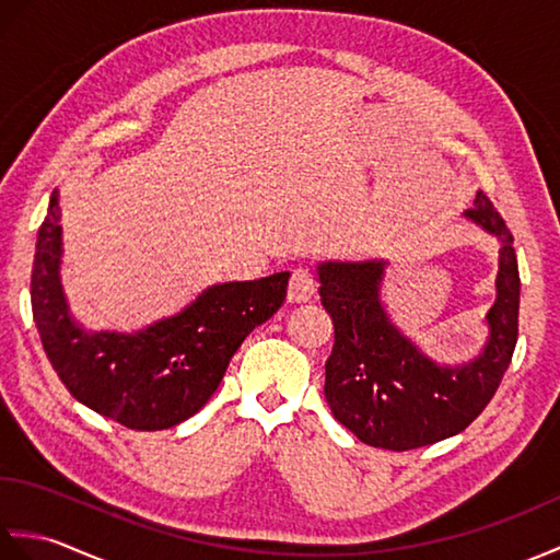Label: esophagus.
I'll return each mask as SVG.
<instances>
[{"label":"esophagus","instance_id":"34e87169","mask_svg":"<svg viewBox=\"0 0 560 560\" xmlns=\"http://www.w3.org/2000/svg\"><path fill=\"white\" fill-rule=\"evenodd\" d=\"M313 293H315L313 273L303 267L293 269L291 281H289V291H287V301L289 303H307L313 299Z\"/></svg>","mask_w":560,"mask_h":560}]
</instances>
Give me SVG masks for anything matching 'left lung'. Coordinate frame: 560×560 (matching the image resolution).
Instances as JSON below:
<instances>
[{"instance_id": "1", "label": "left lung", "mask_w": 560, "mask_h": 560, "mask_svg": "<svg viewBox=\"0 0 560 560\" xmlns=\"http://www.w3.org/2000/svg\"><path fill=\"white\" fill-rule=\"evenodd\" d=\"M464 219L501 243L489 337L459 365L435 363L401 335L383 303L387 259L319 261V299L335 325L325 397L335 419L365 445L413 450L462 433L495 395L517 343L520 271L501 213L481 189Z\"/></svg>"}]
</instances>
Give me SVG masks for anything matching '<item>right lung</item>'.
I'll return each instance as SVG.
<instances>
[{"label": "right lung", "instance_id": "right-lung-1", "mask_svg": "<svg viewBox=\"0 0 560 560\" xmlns=\"http://www.w3.org/2000/svg\"><path fill=\"white\" fill-rule=\"evenodd\" d=\"M62 209L57 189L35 243L31 307L43 349L77 401L132 431L187 421L221 385L245 337L279 311L289 271L213 283L180 313L132 331H89L62 289Z\"/></svg>", "mask_w": 560, "mask_h": 560}]
</instances>
